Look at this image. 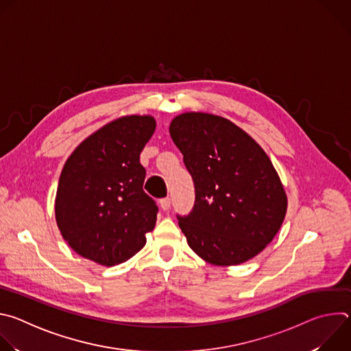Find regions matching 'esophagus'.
Returning a JSON list of instances; mask_svg holds the SVG:
<instances>
[{"label":"esophagus","instance_id":"1","mask_svg":"<svg viewBox=\"0 0 351 351\" xmlns=\"http://www.w3.org/2000/svg\"><path fill=\"white\" fill-rule=\"evenodd\" d=\"M160 206H161V208H162L164 211L169 210V208H171V198H169V197L161 198V199H160Z\"/></svg>","mask_w":351,"mask_h":351}]
</instances>
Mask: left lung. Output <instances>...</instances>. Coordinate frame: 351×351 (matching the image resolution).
<instances>
[{
	"label": "left lung",
	"instance_id": "left-lung-1",
	"mask_svg": "<svg viewBox=\"0 0 351 351\" xmlns=\"http://www.w3.org/2000/svg\"><path fill=\"white\" fill-rule=\"evenodd\" d=\"M169 133L194 182V206L176 214L194 253L217 265H237L272 241L287 198L264 149L230 121L187 112Z\"/></svg>",
	"mask_w": 351,
	"mask_h": 351
}]
</instances>
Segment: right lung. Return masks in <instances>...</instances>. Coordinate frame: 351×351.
Segmentation results:
<instances>
[{"mask_svg":"<svg viewBox=\"0 0 351 351\" xmlns=\"http://www.w3.org/2000/svg\"><path fill=\"white\" fill-rule=\"evenodd\" d=\"M156 130L152 117L119 118L82 141L66 160L56 218L77 254L112 267L133 257L156 226L158 207L143 190L140 153Z\"/></svg>","mask_w":351,"mask_h":351,"instance_id":"1","label":"right lung"}]
</instances>
